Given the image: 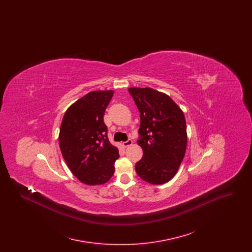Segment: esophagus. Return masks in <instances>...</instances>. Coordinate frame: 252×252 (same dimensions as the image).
I'll list each match as a JSON object with an SVG mask.
<instances>
[{
    "label": "esophagus",
    "mask_w": 252,
    "mask_h": 252,
    "mask_svg": "<svg viewBox=\"0 0 252 252\" xmlns=\"http://www.w3.org/2000/svg\"><path fill=\"white\" fill-rule=\"evenodd\" d=\"M132 144H133V141L130 140V139H128L127 141H126V142L123 143V145H124L125 147H128V146H130Z\"/></svg>",
    "instance_id": "34e87169"
}]
</instances>
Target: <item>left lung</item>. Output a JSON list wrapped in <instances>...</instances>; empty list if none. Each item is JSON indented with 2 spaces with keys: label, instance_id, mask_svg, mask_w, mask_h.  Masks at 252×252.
I'll list each match as a JSON object with an SVG mask.
<instances>
[{
  "label": "left lung",
  "instance_id": "1",
  "mask_svg": "<svg viewBox=\"0 0 252 252\" xmlns=\"http://www.w3.org/2000/svg\"><path fill=\"white\" fill-rule=\"evenodd\" d=\"M128 92L140 111L138 144L142 159L136 162L138 176L151 184H162L176 175L185 155V117L169 96L151 88H130Z\"/></svg>",
  "mask_w": 252,
  "mask_h": 252
}]
</instances>
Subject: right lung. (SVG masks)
Segmentation results:
<instances>
[{
	"mask_svg": "<svg viewBox=\"0 0 252 252\" xmlns=\"http://www.w3.org/2000/svg\"><path fill=\"white\" fill-rule=\"evenodd\" d=\"M112 91L92 92L73 103L60 126V150L72 174L85 184H104L114 174L118 148L109 143L104 123Z\"/></svg>",
	"mask_w": 252,
	"mask_h": 252,
	"instance_id": "add662e5",
	"label": "right lung"
}]
</instances>
